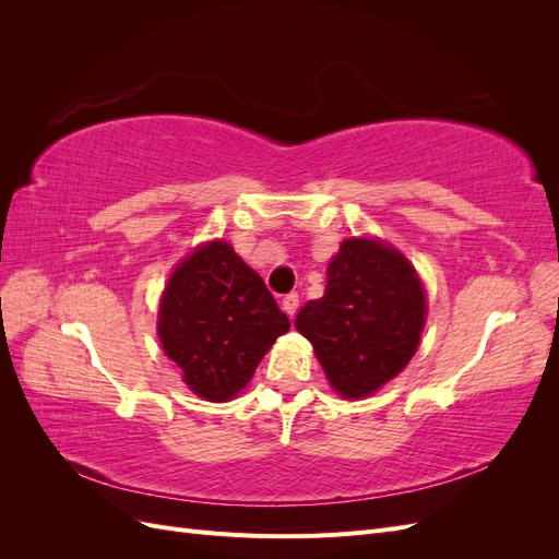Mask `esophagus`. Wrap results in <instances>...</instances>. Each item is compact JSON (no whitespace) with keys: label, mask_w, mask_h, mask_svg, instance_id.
Instances as JSON below:
<instances>
[{"label":"esophagus","mask_w":559,"mask_h":559,"mask_svg":"<svg viewBox=\"0 0 559 559\" xmlns=\"http://www.w3.org/2000/svg\"><path fill=\"white\" fill-rule=\"evenodd\" d=\"M298 306H300V298H298L296 292L286 294V296L282 298V310H284L286 314H289V317H294V314L298 312Z\"/></svg>","instance_id":"obj_1"}]
</instances>
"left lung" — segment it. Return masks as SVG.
<instances>
[{
    "label": "left lung",
    "instance_id": "left-lung-1",
    "mask_svg": "<svg viewBox=\"0 0 559 559\" xmlns=\"http://www.w3.org/2000/svg\"><path fill=\"white\" fill-rule=\"evenodd\" d=\"M324 296L306 302L296 329L308 337L343 399H364L396 378L417 352L427 296L415 267L380 240L349 238L326 270Z\"/></svg>",
    "mask_w": 559,
    "mask_h": 559
}]
</instances>
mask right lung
Segmentation results:
<instances>
[{"label": "right lung", "instance_id": "obj_1", "mask_svg": "<svg viewBox=\"0 0 559 559\" xmlns=\"http://www.w3.org/2000/svg\"><path fill=\"white\" fill-rule=\"evenodd\" d=\"M289 317L265 282L224 240L186 257L167 280L158 337L189 389L214 403L247 386Z\"/></svg>", "mask_w": 559, "mask_h": 559}]
</instances>
